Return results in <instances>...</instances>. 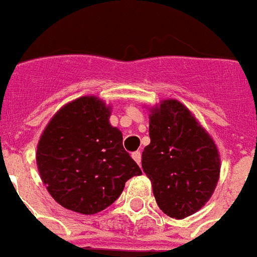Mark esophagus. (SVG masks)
<instances>
[{"mask_svg": "<svg viewBox=\"0 0 257 257\" xmlns=\"http://www.w3.org/2000/svg\"><path fill=\"white\" fill-rule=\"evenodd\" d=\"M132 158L140 165V162H142V153L140 151H135V153H132Z\"/></svg>", "mask_w": 257, "mask_h": 257, "instance_id": "1", "label": "esophagus"}]
</instances>
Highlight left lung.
Returning a JSON list of instances; mask_svg holds the SVG:
<instances>
[{"instance_id":"left-lung-1","label":"left lung","mask_w":257,"mask_h":257,"mask_svg":"<svg viewBox=\"0 0 257 257\" xmlns=\"http://www.w3.org/2000/svg\"><path fill=\"white\" fill-rule=\"evenodd\" d=\"M150 139L142 154L143 172L166 215L182 219L206 204L219 178L216 146L178 100H165L150 117Z\"/></svg>"}]
</instances>
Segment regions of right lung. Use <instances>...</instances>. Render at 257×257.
<instances>
[{"mask_svg":"<svg viewBox=\"0 0 257 257\" xmlns=\"http://www.w3.org/2000/svg\"><path fill=\"white\" fill-rule=\"evenodd\" d=\"M102 100L83 96L64 106L42 135L38 169L53 199L85 215L113 204L125 182L142 170L109 123Z\"/></svg>","mask_w":257,"mask_h":257,"instance_id":"1","label":"right lung"}]
</instances>
